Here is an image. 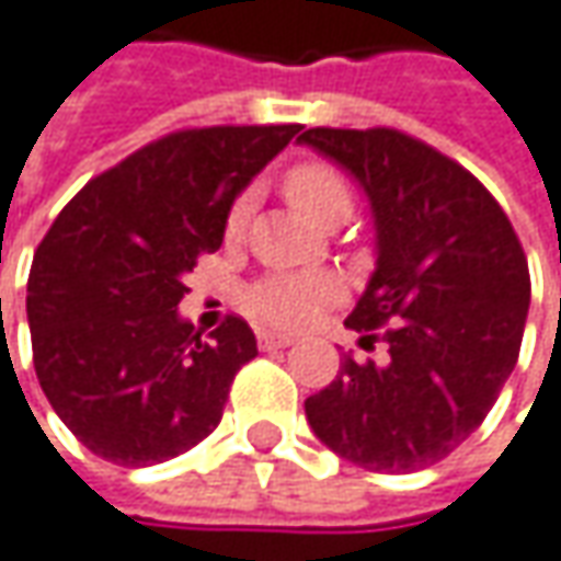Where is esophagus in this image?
I'll return each instance as SVG.
<instances>
[{"label": "esophagus", "instance_id": "obj_1", "mask_svg": "<svg viewBox=\"0 0 561 561\" xmlns=\"http://www.w3.org/2000/svg\"><path fill=\"white\" fill-rule=\"evenodd\" d=\"M295 343L291 333H260V348L263 352H273V348H285Z\"/></svg>", "mask_w": 561, "mask_h": 561}]
</instances>
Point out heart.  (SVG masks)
Listing matches in <instances>:
<instances>
[{
	"mask_svg": "<svg viewBox=\"0 0 561 561\" xmlns=\"http://www.w3.org/2000/svg\"><path fill=\"white\" fill-rule=\"evenodd\" d=\"M285 196L288 203L311 218L313 225H330V221H346L352 213V190L346 178L320 161L298 164L285 174ZM248 225V199H238L228 218H225V234L238 238ZM340 285L327 273H273L266 279L253 282L244 295V308L256 320L273 323V327H301L320 305L333 301Z\"/></svg>",
	"mask_w": 561,
	"mask_h": 561,
	"instance_id": "obj_1",
	"label": "heart"
}]
</instances>
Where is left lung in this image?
Listing matches in <instances>:
<instances>
[{
  "label": "left lung",
  "mask_w": 561,
  "mask_h": 561,
  "mask_svg": "<svg viewBox=\"0 0 561 561\" xmlns=\"http://www.w3.org/2000/svg\"><path fill=\"white\" fill-rule=\"evenodd\" d=\"M301 146L368 196L375 273L346 327H387V358H343L305 400L313 435L375 473H412L463 445L520 352L530 273L508 215L482 183L397 129H305Z\"/></svg>",
  "instance_id": "obj_1"
}]
</instances>
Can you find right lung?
Wrapping results in <instances>:
<instances>
[{"label":"right lung","instance_id":"add662e5","mask_svg":"<svg viewBox=\"0 0 561 561\" xmlns=\"http://www.w3.org/2000/svg\"><path fill=\"white\" fill-rule=\"evenodd\" d=\"M298 129L171 133L84 183L56 215L27 279L34 371L91 454L151 467L221 422L256 336L228 317L203 340L178 311L183 276L221 248L228 209Z\"/></svg>","mask_w":561,"mask_h":561}]
</instances>
